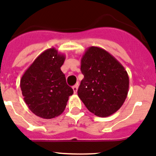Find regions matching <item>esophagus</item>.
<instances>
[{
	"mask_svg": "<svg viewBox=\"0 0 156 156\" xmlns=\"http://www.w3.org/2000/svg\"><path fill=\"white\" fill-rule=\"evenodd\" d=\"M73 90L74 93H77V90H78V84H76L73 87Z\"/></svg>",
	"mask_w": 156,
	"mask_h": 156,
	"instance_id": "1",
	"label": "esophagus"
}]
</instances>
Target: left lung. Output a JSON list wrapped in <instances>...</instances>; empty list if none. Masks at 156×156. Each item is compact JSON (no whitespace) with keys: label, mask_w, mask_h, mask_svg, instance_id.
Masks as SVG:
<instances>
[{"label":"left lung","mask_w":156,"mask_h":156,"mask_svg":"<svg viewBox=\"0 0 156 156\" xmlns=\"http://www.w3.org/2000/svg\"><path fill=\"white\" fill-rule=\"evenodd\" d=\"M80 69L84 78L77 93L87 109L99 117L119 110L129 87L124 66L104 49L90 47L81 58Z\"/></svg>","instance_id":"obj_1"}]
</instances>
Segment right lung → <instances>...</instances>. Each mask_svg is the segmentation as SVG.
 <instances>
[{"mask_svg": "<svg viewBox=\"0 0 156 156\" xmlns=\"http://www.w3.org/2000/svg\"><path fill=\"white\" fill-rule=\"evenodd\" d=\"M65 58L54 47L47 49L22 76L20 87L23 100L30 110L41 118L48 119L60 115L73 93L60 69Z\"/></svg>", "mask_w": 156, "mask_h": 156, "instance_id": "right-lung-1", "label": "right lung"}]
</instances>
